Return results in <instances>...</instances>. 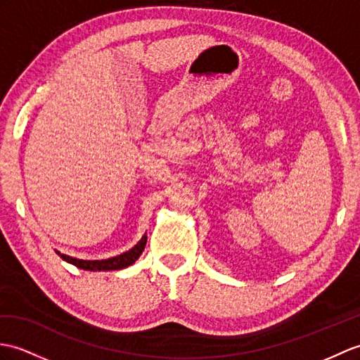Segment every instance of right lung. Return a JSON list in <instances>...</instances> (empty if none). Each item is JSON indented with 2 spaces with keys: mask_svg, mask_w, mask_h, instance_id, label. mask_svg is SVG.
<instances>
[{
  "mask_svg": "<svg viewBox=\"0 0 360 360\" xmlns=\"http://www.w3.org/2000/svg\"><path fill=\"white\" fill-rule=\"evenodd\" d=\"M147 244V233H144V236L139 239L138 244L135 247H131L129 252H124L118 256L108 257V259H96V261H87V259H77L72 256H67L61 252H55L58 253V256L63 257V261L69 262L78 269L82 270H89V271H110V270H121L125 269V266H130L131 264H135L138 261V257L144 252Z\"/></svg>",
  "mask_w": 360,
  "mask_h": 360,
  "instance_id": "right-lung-1",
  "label": "right lung"
}]
</instances>
